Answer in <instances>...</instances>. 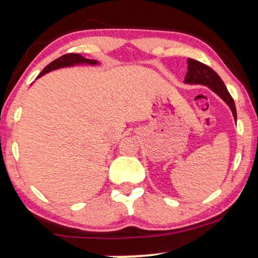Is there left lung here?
Instances as JSON below:
<instances>
[{"instance_id":"obj_1","label":"left lung","mask_w":258,"mask_h":258,"mask_svg":"<svg viewBox=\"0 0 258 258\" xmlns=\"http://www.w3.org/2000/svg\"><path fill=\"white\" fill-rule=\"evenodd\" d=\"M184 82L185 84H199L209 86L215 93H217L229 105L230 110L233 112L234 120L236 121L235 103H234L232 96L228 92L224 82L222 81V79L217 75V73L214 72L211 68L195 60V59L188 58V72H186Z\"/></svg>"}]
</instances>
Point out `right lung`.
<instances>
[{"mask_svg":"<svg viewBox=\"0 0 258 258\" xmlns=\"http://www.w3.org/2000/svg\"><path fill=\"white\" fill-rule=\"evenodd\" d=\"M75 64H91V65H94V64H97V60L86 59L85 57H82V55L78 54V53H68V54L61 55V57L57 58L55 60H53L52 63H49L48 65H47V67L44 68L42 72L40 73V75H38L37 78H40V76L44 75L46 73L52 72V70L59 69V68L72 67V65H75Z\"/></svg>","mask_w":258,"mask_h":258,"instance_id":"obj_1","label":"right lung"}]
</instances>
